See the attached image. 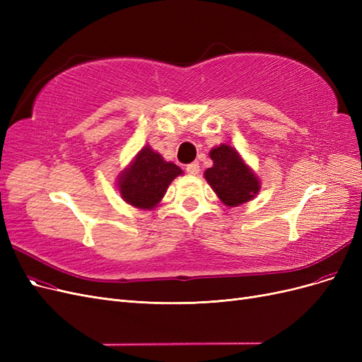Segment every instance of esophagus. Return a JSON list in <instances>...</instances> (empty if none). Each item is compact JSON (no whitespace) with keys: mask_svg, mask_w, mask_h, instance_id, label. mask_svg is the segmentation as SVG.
<instances>
[{"mask_svg":"<svg viewBox=\"0 0 362 362\" xmlns=\"http://www.w3.org/2000/svg\"><path fill=\"white\" fill-rule=\"evenodd\" d=\"M185 170H187L189 175H198L199 173V164L198 163H192V164H189L187 168H185Z\"/></svg>","mask_w":362,"mask_h":362,"instance_id":"obj_1","label":"esophagus"}]
</instances>
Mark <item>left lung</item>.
I'll list each match as a JSON object with an SVG mask.
<instances>
[{
  "instance_id": "obj_1",
  "label": "left lung",
  "mask_w": 362,
  "mask_h": 362,
  "mask_svg": "<svg viewBox=\"0 0 362 362\" xmlns=\"http://www.w3.org/2000/svg\"><path fill=\"white\" fill-rule=\"evenodd\" d=\"M213 166L204 172V178L226 206H238L252 201L261 190L258 175L238 154V151L222 144L211 148Z\"/></svg>"
}]
</instances>
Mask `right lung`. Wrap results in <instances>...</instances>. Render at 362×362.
<instances>
[{"label":"right lung","instance_id":"obj_1","mask_svg":"<svg viewBox=\"0 0 362 362\" xmlns=\"http://www.w3.org/2000/svg\"><path fill=\"white\" fill-rule=\"evenodd\" d=\"M182 173L177 164L166 161L149 145H145L117 175V190L127 204L140 210H154L170 182Z\"/></svg>","mask_w":362,"mask_h":362}]
</instances>
